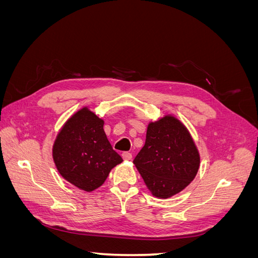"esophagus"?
Listing matches in <instances>:
<instances>
[{
  "label": "esophagus",
  "mask_w": 258,
  "mask_h": 258,
  "mask_svg": "<svg viewBox=\"0 0 258 258\" xmlns=\"http://www.w3.org/2000/svg\"><path fill=\"white\" fill-rule=\"evenodd\" d=\"M121 156H122V158H123L124 160H131V159H132V154H131V153H129V152H124V153H122V154H121Z\"/></svg>",
  "instance_id": "1"
}]
</instances>
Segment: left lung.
Returning a JSON list of instances; mask_svg holds the SVG:
<instances>
[{"label": "left lung", "instance_id": "1", "mask_svg": "<svg viewBox=\"0 0 258 258\" xmlns=\"http://www.w3.org/2000/svg\"><path fill=\"white\" fill-rule=\"evenodd\" d=\"M134 163L155 197L169 198L190 184L198 172L200 156L187 128L166 115L148 123L145 144Z\"/></svg>", "mask_w": 258, "mask_h": 258}]
</instances>
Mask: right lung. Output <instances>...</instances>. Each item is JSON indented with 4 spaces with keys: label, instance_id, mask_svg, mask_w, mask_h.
I'll return each instance as SVG.
<instances>
[{
    "label": "right lung",
    "instance_id": "add662e5",
    "mask_svg": "<svg viewBox=\"0 0 258 258\" xmlns=\"http://www.w3.org/2000/svg\"><path fill=\"white\" fill-rule=\"evenodd\" d=\"M103 124L88 107H83L64 123L52 146L59 173L85 191L100 187L122 161L108 142Z\"/></svg>",
    "mask_w": 258,
    "mask_h": 258
}]
</instances>
